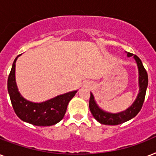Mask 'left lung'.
Here are the masks:
<instances>
[{
	"label": "left lung",
	"instance_id": "1",
	"mask_svg": "<svg viewBox=\"0 0 156 156\" xmlns=\"http://www.w3.org/2000/svg\"><path fill=\"white\" fill-rule=\"evenodd\" d=\"M127 56H132L135 59L136 63L138 69V84H139V93L136 98L135 101L133 103L129 108L117 113H111L108 112H105L98 106L95 101V98L92 93H90V101H89V108L90 111L95 120L103 125H108V126H116L120 125L126 121H128L133 118L137 114L140 112L143 102L145 100L146 91L148 85V75L143 66L142 61L138 56L133 55V53L127 52Z\"/></svg>",
	"mask_w": 156,
	"mask_h": 156
}]
</instances>
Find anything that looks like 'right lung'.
<instances>
[{
  "label": "right lung",
  "instance_id": "right-lung-1",
  "mask_svg": "<svg viewBox=\"0 0 156 156\" xmlns=\"http://www.w3.org/2000/svg\"><path fill=\"white\" fill-rule=\"evenodd\" d=\"M13 61L9 75L7 86L11 104L16 115L22 121L37 126H50L58 123L66 114L69 102L75 95L77 90L57 95L42 103L30 102L21 95L15 80V63Z\"/></svg>",
  "mask_w": 156,
  "mask_h": 156
}]
</instances>
